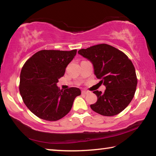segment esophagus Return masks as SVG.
Instances as JSON below:
<instances>
[{
  "label": "esophagus",
  "instance_id": "34e87169",
  "mask_svg": "<svg viewBox=\"0 0 156 156\" xmlns=\"http://www.w3.org/2000/svg\"><path fill=\"white\" fill-rule=\"evenodd\" d=\"M88 93H89L88 91H86V90L82 91V94H87Z\"/></svg>",
  "mask_w": 156,
  "mask_h": 156
}]
</instances>
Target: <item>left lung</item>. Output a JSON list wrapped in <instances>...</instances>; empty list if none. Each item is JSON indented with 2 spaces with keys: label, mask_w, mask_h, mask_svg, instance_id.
Here are the masks:
<instances>
[{
  "label": "left lung",
  "mask_w": 156,
  "mask_h": 156,
  "mask_svg": "<svg viewBox=\"0 0 156 156\" xmlns=\"http://www.w3.org/2000/svg\"><path fill=\"white\" fill-rule=\"evenodd\" d=\"M91 62L94 74L101 79L105 92L95 91L98 100L90 105L100 115L118 114L130 103L135 94L137 77L133 63L120 50L107 44H100L78 51Z\"/></svg>",
  "instance_id": "obj_1"
}]
</instances>
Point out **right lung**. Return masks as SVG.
<instances>
[{
    "label": "right lung",
    "instance_id": "obj_1",
    "mask_svg": "<svg viewBox=\"0 0 156 156\" xmlns=\"http://www.w3.org/2000/svg\"><path fill=\"white\" fill-rule=\"evenodd\" d=\"M77 50H41L23 65L20 76L19 90L26 106L41 119L56 121L72 109L80 89L71 87L62 91L58 87V79L76 55Z\"/></svg>",
    "mask_w": 156,
    "mask_h": 156
}]
</instances>
